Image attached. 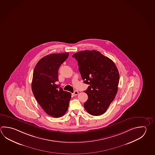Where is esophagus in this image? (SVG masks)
Returning <instances> with one entry per match:
<instances>
[{
	"mask_svg": "<svg viewBox=\"0 0 155 155\" xmlns=\"http://www.w3.org/2000/svg\"><path fill=\"white\" fill-rule=\"evenodd\" d=\"M78 94V91H75L73 94H72V95H73V96H76V95H77Z\"/></svg>",
	"mask_w": 155,
	"mask_h": 155,
	"instance_id": "obj_1",
	"label": "esophagus"
}]
</instances>
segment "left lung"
Here are the masks:
<instances>
[{
    "instance_id": "obj_1",
    "label": "left lung",
    "mask_w": 155,
    "mask_h": 155,
    "mask_svg": "<svg viewBox=\"0 0 155 155\" xmlns=\"http://www.w3.org/2000/svg\"><path fill=\"white\" fill-rule=\"evenodd\" d=\"M78 61L84 83L89 85L88 99L84 104L86 111L99 116L107 111L118 91L120 74L114 62L97 50H84L72 56Z\"/></svg>"
}]
</instances>
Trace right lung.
Listing matches in <instances>:
<instances>
[{"instance_id":"right-lung-1","label":"right lung","mask_w":155,"mask_h":155,"mask_svg":"<svg viewBox=\"0 0 155 155\" xmlns=\"http://www.w3.org/2000/svg\"><path fill=\"white\" fill-rule=\"evenodd\" d=\"M68 55L64 53L44 56L35 65L33 74L32 89L35 99L47 114L56 118L66 113L71 97L70 93L56 84L58 68Z\"/></svg>"}]
</instances>
